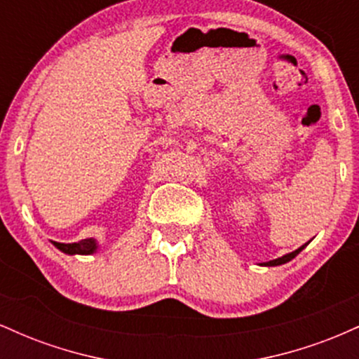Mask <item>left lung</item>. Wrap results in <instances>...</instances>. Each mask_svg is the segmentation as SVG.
Masks as SVG:
<instances>
[{
    "instance_id": "left-lung-1",
    "label": "left lung",
    "mask_w": 359,
    "mask_h": 359,
    "mask_svg": "<svg viewBox=\"0 0 359 359\" xmlns=\"http://www.w3.org/2000/svg\"><path fill=\"white\" fill-rule=\"evenodd\" d=\"M306 245H307V243H306ZM306 245H304V246H300L299 250L292 251V253H288V255H283L282 258L271 259V262H266V263H263V265H266V266H277V265H282V263H287V262H290L292 258H295V257H297V255L300 253V251H302L304 248H306Z\"/></svg>"
}]
</instances>
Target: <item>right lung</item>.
Masks as SVG:
<instances>
[{
    "instance_id": "right-lung-1",
    "label": "right lung",
    "mask_w": 359,
    "mask_h": 359,
    "mask_svg": "<svg viewBox=\"0 0 359 359\" xmlns=\"http://www.w3.org/2000/svg\"><path fill=\"white\" fill-rule=\"evenodd\" d=\"M53 245L57 246L60 251H64V253L67 255H90L94 253L97 248L96 241L93 240V238H89V240H82L79 243H57L53 241Z\"/></svg>"
}]
</instances>
